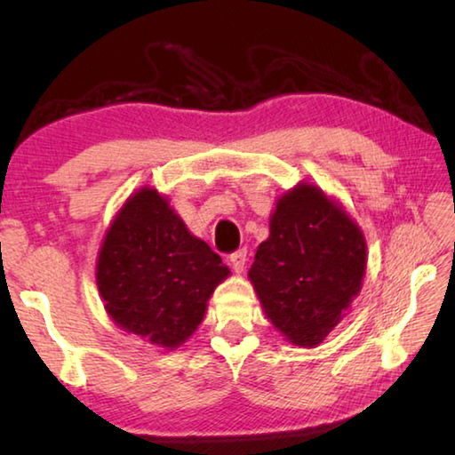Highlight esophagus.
Returning a JSON list of instances; mask_svg holds the SVG:
<instances>
[{"mask_svg": "<svg viewBox=\"0 0 455 455\" xmlns=\"http://www.w3.org/2000/svg\"><path fill=\"white\" fill-rule=\"evenodd\" d=\"M228 259H230V265H233V268H235V273H243V268L246 265V251L244 249L236 251Z\"/></svg>", "mask_w": 455, "mask_h": 455, "instance_id": "1", "label": "esophagus"}]
</instances>
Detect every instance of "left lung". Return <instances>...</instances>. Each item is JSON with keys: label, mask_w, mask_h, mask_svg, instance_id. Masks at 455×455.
Masks as SVG:
<instances>
[{"label": "left lung", "mask_w": 455, "mask_h": 455, "mask_svg": "<svg viewBox=\"0 0 455 455\" xmlns=\"http://www.w3.org/2000/svg\"><path fill=\"white\" fill-rule=\"evenodd\" d=\"M268 230L249 281L275 329L292 345L315 347L359 295L365 236L341 204L309 182L279 196Z\"/></svg>", "instance_id": "left-lung-1"}]
</instances>
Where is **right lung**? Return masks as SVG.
Here are the masks:
<instances>
[{"label":"right lung","mask_w":455,"mask_h":455,"mask_svg":"<svg viewBox=\"0 0 455 455\" xmlns=\"http://www.w3.org/2000/svg\"><path fill=\"white\" fill-rule=\"evenodd\" d=\"M228 275L217 252L150 187L122 204L96 260V284L110 319L164 349L195 333Z\"/></svg>","instance_id":"add662e5"}]
</instances>
